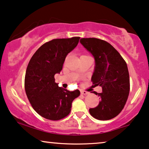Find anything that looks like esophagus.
Wrapping results in <instances>:
<instances>
[{
    "label": "esophagus",
    "mask_w": 149,
    "mask_h": 149,
    "mask_svg": "<svg viewBox=\"0 0 149 149\" xmlns=\"http://www.w3.org/2000/svg\"><path fill=\"white\" fill-rule=\"evenodd\" d=\"M80 93H82V94H83V95H88V91H83V90H82V91H80Z\"/></svg>",
    "instance_id": "1"
}]
</instances>
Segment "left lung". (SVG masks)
I'll use <instances>...</instances> for the list:
<instances>
[{
  "label": "left lung",
  "mask_w": 149,
  "mask_h": 149,
  "mask_svg": "<svg viewBox=\"0 0 149 149\" xmlns=\"http://www.w3.org/2000/svg\"><path fill=\"white\" fill-rule=\"evenodd\" d=\"M80 42L92 54L95 67L91 77L94 86H101L97 93L100 102L89 113L95 119L108 120L118 116L127 102L130 90L127 65L116 49L106 41L95 38H81Z\"/></svg>",
  "instance_id": "8db88e82"
}]
</instances>
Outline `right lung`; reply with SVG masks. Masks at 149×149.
I'll list each match as a JSON object with an SVG mask.
<instances>
[{"label": "right lung", "mask_w": 149, "mask_h": 149, "mask_svg": "<svg viewBox=\"0 0 149 149\" xmlns=\"http://www.w3.org/2000/svg\"><path fill=\"white\" fill-rule=\"evenodd\" d=\"M80 37L54 39L33 54L27 67L24 88L33 109L51 120L63 119L71 111V104L80 92L58 86L54 76L63 69L66 56L78 45Z\"/></svg>", "instance_id": "1"}]
</instances>
